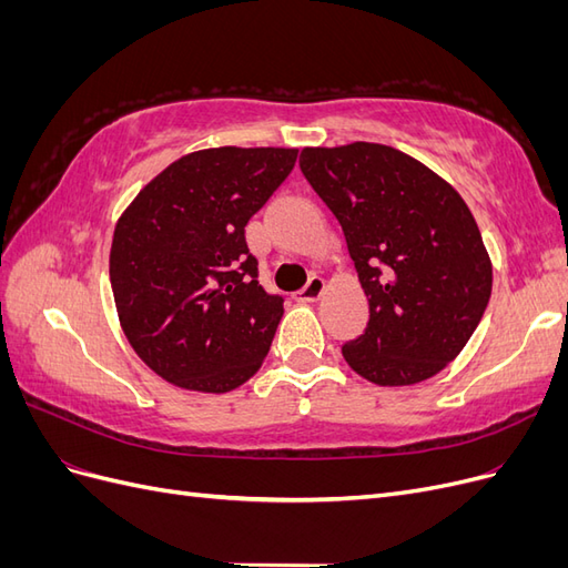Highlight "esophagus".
<instances>
[{"label": "esophagus", "instance_id": "obj_1", "mask_svg": "<svg viewBox=\"0 0 568 568\" xmlns=\"http://www.w3.org/2000/svg\"><path fill=\"white\" fill-rule=\"evenodd\" d=\"M322 291H324V280L317 277V274H313V277L307 280V284L296 294V301H301V303L317 301L322 296Z\"/></svg>", "mask_w": 568, "mask_h": 568}]
</instances>
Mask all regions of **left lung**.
I'll use <instances>...</instances> for the list:
<instances>
[{
    "label": "left lung",
    "mask_w": 568,
    "mask_h": 568,
    "mask_svg": "<svg viewBox=\"0 0 568 568\" xmlns=\"http://www.w3.org/2000/svg\"><path fill=\"white\" fill-rule=\"evenodd\" d=\"M298 165L338 220L369 301L365 332L341 346L351 369L379 386L438 374L474 334L493 288L467 203L384 144L303 149Z\"/></svg>",
    "instance_id": "8db88e82"
}]
</instances>
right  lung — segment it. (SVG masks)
Masks as SVG:
<instances>
[{
  "label": "right lung",
  "instance_id": "obj_1",
  "mask_svg": "<svg viewBox=\"0 0 568 568\" xmlns=\"http://www.w3.org/2000/svg\"><path fill=\"white\" fill-rule=\"evenodd\" d=\"M296 156L274 146L189 153L120 215L109 257L118 317L165 382L227 393L263 365L284 298L257 284L244 227Z\"/></svg>",
  "mask_w": 568,
  "mask_h": 568
}]
</instances>
